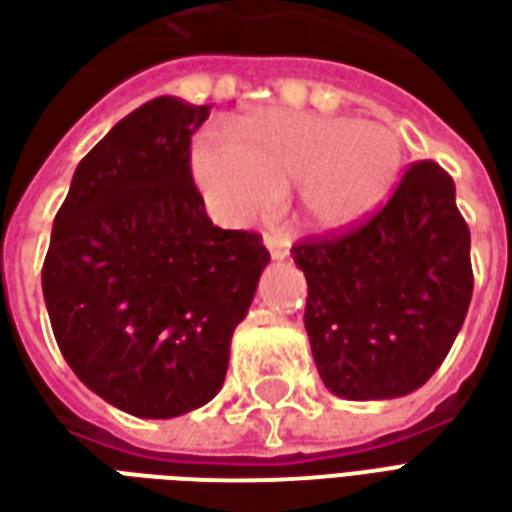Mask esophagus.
I'll list each match as a JSON object with an SVG mask.
<instances>
[{"label":"esophagus","mask_w":512,"mask_h":512,"mask_svg":"<svg viewBox=\"0 0 512 512\" xmlns=\"http://www.w3.org/2000/svg\"><path fill=\"white\" fill-rule=\"evenodd\" d=\"M263 241H266L268 255L274 257V260H285V257H288V244H282V241H277L274 235H266Z\"/></svg>","instance_id":"1"}]
</instances>
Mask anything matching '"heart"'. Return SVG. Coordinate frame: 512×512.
Returning <instances> with one entry per match:
<instances>
[{
	"instance_id": "b5f03b06",
	"label": "heart",
	"mask_w": 512,
	"mask_h": 512,
	"mask_svg": "<svg viewBox=\"0 0 512 512\" xmlns=\"http://www.w3.org/2000/svg\"><path fill=\"white\" fill-rule=\"evenodd\" d=\"M189 169L205 208L222 224H249L290 208L307 230L362 222L395 189L403 142L395 128L343 115L257 109L238 117L235 139L202 131Z\"/></svg>"
}]
</instances>
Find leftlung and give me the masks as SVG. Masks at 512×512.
I'll return each instance as SVG.
<instances>
[{"label": "left lung", "instance_id": "8db88e82", "mask_svg": "<svg viewBox=\"0 0 512 512\" xmlns=\"http://www.w3.org/2000/svg\"><path fill=\"white\" fill-rule=\"evenodd\" d=\"M469 244L452 178L417 161L370 222L290 249L307 277L304 329L329 392L389 400L439 370L472 301Z\"/></svg>", "mask_w": 512, "mask_h": 512}]
</instances>
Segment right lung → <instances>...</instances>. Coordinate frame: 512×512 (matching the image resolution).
Instances as JSON below:
<instances>
[{
    "instance_id": "1",
    "label": "right lung",
    "mask_w": 512,
    "mask_h": 512,
    "mask_svg": "<svg viewBox=\"0 0 512 512\" xmlns=\"http://www.w3.org/2000/svg\"><path fill=\"white\" fill-rule=\"evenodd\" d=\"M211 106L161 95L79 161L51 227L43 299L65 362L126 414L180 417L222 389L268 266L263 238L208 219L189 147Z\"/></svg>"
}]
</instances>
